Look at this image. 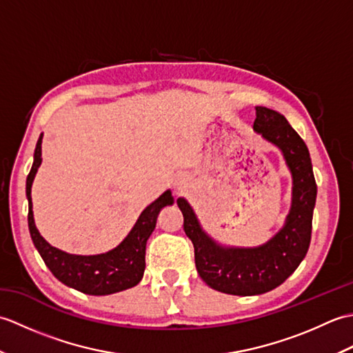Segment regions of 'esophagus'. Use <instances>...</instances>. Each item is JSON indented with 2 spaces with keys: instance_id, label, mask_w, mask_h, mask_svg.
I'll return each instance as SVG.
<instances>
[{
  "instance_id": "1",
  "label": "esophagus",
  "mask_w": 353,
  "mask_h": 353,
  "mask_svg": "<svg viewBox=\"0 0 353 353\" xmlns=\"http://www.w3.org/2000/svg\"><path fill=\"white\" fill-rule=\"evenodd\" d=\"M176 188H177V190H182V182H177V183H176Z\"/></svg>"
}]
</instances>
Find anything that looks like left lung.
Wrapping results in <instances>:
<instances>
[{
  "label": "left lung",
  "mask_w": 353,
  "mask_h": 353,
  "mask_svg": "<svg viewBox=\"0 0 353 353\" xmlns=\"http://www.w3.org/2000/svg\"><path fill=\"white\" fill-rule=\"evenodd\" d=\"M253 130L281 150L291 172L290 212L277 234L256 247L223 245L201 228L188 200L177 199L200 277L211 288L234 296L264 294L294 273L310 249L317 197L308 147L287 118L273 109L256 106Z\"/></svg>",
  "instance_id": "obj_1"
}]
</instances>
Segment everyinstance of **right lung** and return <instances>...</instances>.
<instances>
[{"label": "right lung", "instance_id": "obj_1", "mask_svg": "<svg viewBox=\"0 0 353 353\" xmlns=\"http://www.w3.org/2000/svg\"><path fill=\"white\" fill-rule=\"evenodd\" d=\"M42 137L34 148L33 165L27 176L26 194L28 200V230L36 250L45 265L66 287L91 296H108L138 285L145 270V245L153 234L161 209L174 203L170 190L150 203L138 216L127 236L115 249L100 254H72L56 249L39 234L33 216L32 185L42 163Z\"/></svg>", "mask_w": 353, "mask_h": 353}]
</instances>
